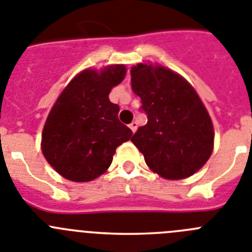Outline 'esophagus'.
I'll return each mask as SVG.
<instances>
[{
    "instance_id": "1",
    "label": "esophagus",
    "mask_w": 252,
    "mask_h": 252,
    "mask_svg": "<svg viewBox=\"0 0 252 252\" xmlns=\"http://www.w3.org/2000/svg\"><path fill=\"white\" fill-rule=\"evenodd\" d=\"M128 126H130V128L132 132H136V130H137V122L136 121H132L130 125H128Z\"/></svg>"
}]
</instances>
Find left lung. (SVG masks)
<instances>
[{
    "label": "left lung",
    "mask_w": 252,
    "mask_h": 252,
    "mask_svg": "<svg viewBox=\"0 0 252 252\" xmlns=\"http://www.w3.org/2000/svg\"><path fill=\"white\" fill-rule=\"evenodd\" d=\"M131 87L148 115L131 141L149 168L170 180L197 173L212 154L215 131L194 88L165 66L142 63L131 68Z\"/></svg>",
    "instance_id": "1"
}]
</instances>
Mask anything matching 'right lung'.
Listing matches in <instances>:
<instances>
[{"label": "right lung", "instance_id": "1", "mask_svg": "<svg viewBox=\"0 0 252 252\" xmlns=\"http://www.w3.org/2000/svg\"><path fill=\"white\" fill-rule=\"evenodd\" d=\"M121 64L86 69L60 93L44 125L41 150L62 177L91 182L110 168L117 146L132 131L119 120L120 107L108 98L124 81Z\"/></svg>", "mask_w": 252, "mask_h": 252}]
</instances>
